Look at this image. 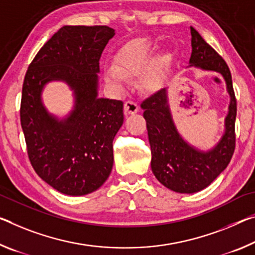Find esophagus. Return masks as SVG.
I'll use <instances>...</instances> for the list:
<instances>
[{"instance_id":"obj_1","label":"esophagus","mask_w":255,"mask_h":255,"mask_svg":"<svg viewBox=\"0 0 255 255\" xmlns=\"http://www.w3.org/2000/svg\"><path fill=\"white\" fill-rule=\"evenodd\" d=\"M125 115L129 116V115H134V113L138 112V104L134 101H127L126 103H125Z\"/></svg>"}]
</instances>
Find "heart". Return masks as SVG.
I'll return each mask as SVG.
<instances>
[{"mask_svg":"<svg viewBox=\"0 0 255 255\" xmlns=\"http://www.w3.org/2000/svg\"><path fill=\"white\" fill-rule=\"evenodd\" d=\"M155 48V43L149 38H138L128 43L117 54V66L107 69L108 82L126 84L130 76L142 74L151 62ZM169 61V55H161L151 64L143 77V85L146 90L155 91L162 86Z\"/></svg>","mask_w":255,"mask_h":255,"instance_id":"heart-1","label":"heart"}]
</instances>
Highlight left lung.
I'll list each match as a JSON object with an SVG mask.
<instances>
[{"label":"left lung","instance_id":"8db88e82","mask_svg":"<svg viewBox=\"0 0 255 255\" xmlns=\"http://www.w3.org/2000/svg\"><path fill=\"white\" fill-rule=\"evenodd\" d=\"M192 55L189 67L216 71L224 77L230 96L228 115L225 119V134L208 152L193 147L179 135L168 106L167 90L162 88L144 100L140 107L146 120L151 168L156 179L177 193L200 192L227 168L235 151V121L237 104L232 74L225 60L191 27Z\"/></svg>","mask_w":255,"mask_h":255}]
</instances>
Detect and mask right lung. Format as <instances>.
Listing matches in <instances>:
<instances>
[{"mask_svg": "<svg viewBox=\"0 0 255 255\" xmlns=\"http://www.w3.org/2000/svg\"><path fill=\"white\" fill-rule=\"evenodd\" d=\"M115 29L108 26H64L38 51L22 85L20 121L36 173L67 195H86L110 176L112 142L124 123L123 101L98 96L100 59ZM67 82L74 110L62 121L41 103L43 86Z\"/></svg>", "mask_w": 255, "mask_h": 255, "instance_id": "obj_1", "label": "right lung"}]
</instances>
